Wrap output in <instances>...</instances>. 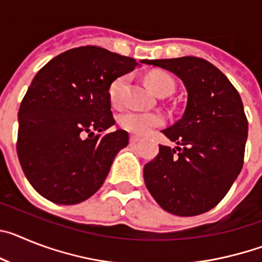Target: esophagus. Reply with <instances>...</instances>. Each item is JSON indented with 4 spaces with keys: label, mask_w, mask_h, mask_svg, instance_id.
Instances as JSON below:
<instances>
[{
    "label": "esophagus",
    "mask_w": 262,
    "mask_h": 262,
    "mask_svg": "<svg viewBox=\"0 0 262 262\" xmlns=\"http://www.w3.org/2000/svg\"><path fill=\"white\" fill-rule=\"evenodd\" d=\"M142 140V138H139V136L136 135H131V138H129V142L133 143V144H135V143H139Z\"/></svg>",
    "instance_id": "esophagus-1"
}]
</instances>
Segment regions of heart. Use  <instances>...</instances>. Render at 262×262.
Wrapping results in <instances>:
<instances>
[{"label":"heart","instance_id":"1","mask_svg":"<svg viewBox=\"0 0 262 262\" xmlns=\"http://www.w3.org/2000/svg\"><path fill=\"white\" fill-rule=\"evenodd\" d=\"M126 76H120L108 85V99L113 105H119L120 101H122V93H123V89L126 86ZM147 84L157 96L161 97L168 96L174 90V80L166 72L156 71L149 73L147 76ZM164 123H165V119L159 113L129 110L123 113L119 118V124L122 128L140 136L147 135V134L151 133L152 129L163 126Z\"/></svg>","mask_w":262,"mask_h":262}]
</instances>
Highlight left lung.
<instances>
[{
  "label": "left lung",
  "mask_w": 262,
  "mask_h": 262,
  "mask_svg": "<svg viewBox=\"0 0 262 262\" xmlns=\"http://www.w3.org/2000/svg\"><path fill=\"white\" fill-rule=\"evenodd\" d=\"M173 72L187 90L182 118L163 134L178 147L160 145L144 166L148 191L165 211L195 216L224 198L244 163L248 120L230 80L195 56L145 60Z\"/></svg>",
  "instance_id": "obj_1"
}]
</instances>
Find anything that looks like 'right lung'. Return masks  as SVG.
<instances>
[{
	"mask_svg": "<svg viewBox=\"0 0 262 262\" xmlns=\"http://www.w3.org/2000/svg\"><path fill=\"white\" fill-rule=\"evenodd\" d=\"M136 66L133 57L85 46L60 53L36 73L18 113L17 154L46 200L76 205L102 186L128 144L127 131L105 134L115 123L108 85Z\"/></svg>",
	"mask_w": 262,
	"mask_h": 262,
	"instance_id": "right-lung-1",
	"label": "right lung"
}]
</instances>
